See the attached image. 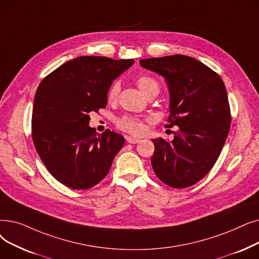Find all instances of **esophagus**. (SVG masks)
Segmentation results:
<instances>
[{"label": "esophagus", "instance_id": "1", "mask_svg": "<svg viewBox=\"0 0 259 259\" xmlns=\"http://www.w3.org/2000/svg\"><path fill=\"white\" fill-rule=\"evenodd\" d=\"M126 140H127V142H128V143H130V144H137V143H139V142H140V140H139V139H137V138H132V137H126Z\"/></svg>", "mask_w": 259, "mask_h": 259}]
</instances>
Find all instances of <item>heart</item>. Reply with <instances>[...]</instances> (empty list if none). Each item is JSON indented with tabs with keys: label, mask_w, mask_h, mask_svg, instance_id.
I'll list each match as a JSON object with an SVG mask.
<instances>
[{
	"label": "heart",
	"mask_w": 259,
	"mask_h": 259,
	"mask_svg": "<svg viewBox=\"0 0 259 259\" xmlns=\"http://www.w3.org/2000/svg\"><path fill=\"white\" fill-rule=\"evenodd\" d=\"M136 82L141 91L146 96H148L150 93L154 91H159V85H157V82L153 79V78L149 76H146V75L139 76L137 78ZM119 90H120L119 82L115 81L111 84V87L109 88L107 92L108 103L114 104L116 102L119 94ZM115 125L121 131H125L131 134H141L145 130V119L138 116L123 115L121 117L116 118Z\"/></svg>",
	"instance_id": "1"
}]
</instances>
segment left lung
Wrapping results in <instances>:
<instances>
[{"label": "left lung", "mask_w": 259, "mask_h": 259, "mask_svg": "<svg viewBox=\"0 0 259 259\" xmlns=\"http://www.w3.org/2000/svg\"><path fill=\"white\" fill-rule=\"evenodd\" d=\"M140 64L165 78L170 94L165 127H179L171 142L152 140L153 170L168 186H192L208 174L227 141L232 117L226 85L207 65L184 55L141 59Z\"/></svg>", "instance_id": "obj_1"}]
</instances>
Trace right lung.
Instances as JSON below:
<instances>
[{
  "label": "right lung",
  "mask_w": 259,
  "mask_h": 259,
  "mask_svg": "<svg viewBox=\"0 0 259 259\" xmlns=\"http://www.w3.org/2000/svg\"><path fill=\"white\" fill-rule=\"evenodd\" d=\"M134 63L81 56L60 65L39 84L33 100L31 137L50 174L73 189H89L108 175L125 139L89 126L90 113L107 106L112 82Z\"/></svg>",
  "instance_id": "right-lung-1"
}]
</instances>
